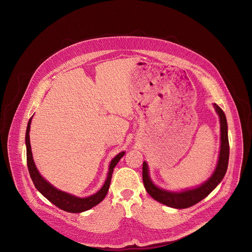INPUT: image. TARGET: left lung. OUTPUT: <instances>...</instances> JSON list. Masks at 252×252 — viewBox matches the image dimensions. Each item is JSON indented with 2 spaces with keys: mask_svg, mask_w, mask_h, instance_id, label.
<instances>
[{
  "mask_svg": "<svg viewBox=\"0 0 252 252\" xmlns=\"http://www.w3.org/2000/svg\"><path fill=\"white\" fill-rule=\"evenodd\" d=\"M215 111H217L220 121V152L219 157L218 165L215 167L212 175L207 179V181L201 186L192 189H187L181 192H172L161 189L158 188L149 175V167L148 163L143 161L142 163V181L148 193L157 201L167 205L173 208H188L190 207L203 198H205L222 181V178L225 175L228 165L229 158V142H228V134H227V122L225 115L220 107L213 103Z\"/></svg>",
  "mask_w": 252,
  "mask_h": 252,
  "instance_id": "1",
  "label": "left lung"
}]
</instances>
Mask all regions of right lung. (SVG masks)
Masks as SVG:
<instances>
[{
  "label": "right lung",
  "mask_w": 252,
  "mask_h": 252,
  "mask_svg": "<svg viewBox=\"0 0 252 252\" xmlns=\"http://www.w3.org/2000/svg\"><path fill=\"white\" fill-rule=\"evenodd\" d=\"M31 122L32 118L30 119L27 126L26 131V146H27V164L28 169L31 175L32 181L37 189L48 200H50L52 203H54L59 208L67 211V212H73V213H79L86 210L91 209L92 207L98 204L106 195L107 190H109L110 185H111V179L114 172L115 166L118 164L120 159L124 157L125 152L120 153L118 156H116L109 167V172H107V177L105 182L102 186V188L94 194L88 196V197H77L75 195H71L69 193L63 192L62 190L57 189L54 188L51 184H49L46 179L40 174L39 170L35 167V164L32 159V155L31 151V143H30V127H31Z\"/></svg>",
  "instance_id": "obj_1"
}]
</instances>
